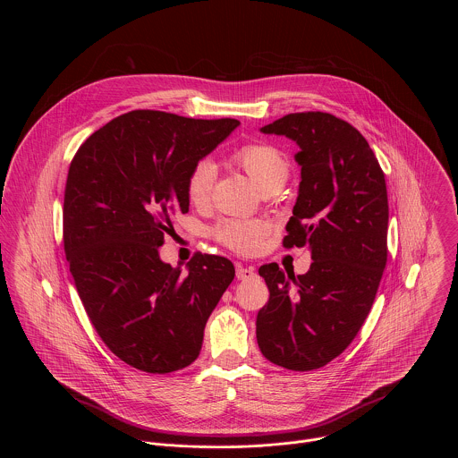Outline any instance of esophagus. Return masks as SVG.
Masks as SVG:
<instances>
[{"label":"esophagus","instance_id":"1","mask_svg":"<svg viewBox=\"0 0 458 458\" xmlns=\"http://www.w3.org/2000/svg\"><path fill=\"white\" fill-rule=\"evenodd\" d=\"M256 276V269L252 266H238L236 267V278L238 280H252Z\"/></svg>","mask_w":458,"mask_h":458}]
</instances>
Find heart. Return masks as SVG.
Instances as JSON below:
<instances>
[{
	"label": "heart",
	"mask_w": 458,
	"mask_h": 458,
	"mask_svg": "<svg viewBox=\"0 0 458 458\" xmlns=\"http://www.w3.org/2000/svg\"><path fill=\"white\" fill-rule=\"evenodd\" d=\"M233 160L250 176V180L264 191L273 185H282L289 178V160L275 146L254 142L238 148ZM216 167L211 160L204 158L191 169L185 192L194 206H204L213 191ZM266 234V225L259 220H222L211 231V236L238 254H254Z\"/></svg>",
	"instance_id": "heart-1"
}]
</instances>
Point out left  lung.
Instances as JSON below:
<instances>
[{"label":"left lung","instance_id":"left-lung-1","mask_svg":"<svg viewBox=\"0 0 458 458\" xmlns=\"http://www.w3.org/2000/svg\"><path fill=\"white\" fill-rule=\"evenodd\" d=\"M261 131L300 146L284 247L309 245L314 262L298 276L275 262L259 267L269 300L256 335L266 360L307 372L342 354L372 309L388 259L386 182L367 139L333 114L293 113Z\"/></svg>","mask_w":458,"mask_h":458}]
</instances>
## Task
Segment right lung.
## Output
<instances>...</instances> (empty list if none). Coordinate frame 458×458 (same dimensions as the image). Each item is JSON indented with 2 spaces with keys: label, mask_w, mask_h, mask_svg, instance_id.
Instances as JSON below:
<instances>
[{
  "label": "right lung",
  "mask_w": 458,
  "mask_h": 458,
  "mask_svg": "<svg viewBox=\"0 0 458 458\" xmlns=\"http://www.w3.org/2000/svg\"><path fill=\"white\" fill-rule=\"evenodd\" d=\"M238 120L131 111L91 133L66 178L64 243L84 310L127 365L169 374L196 361L204 327L234 278L233 262L200 254L182 267L158 247L189 211L185 182Z\"/></svg>",
  "instance_id": "obj_1"
}]
</instances>
